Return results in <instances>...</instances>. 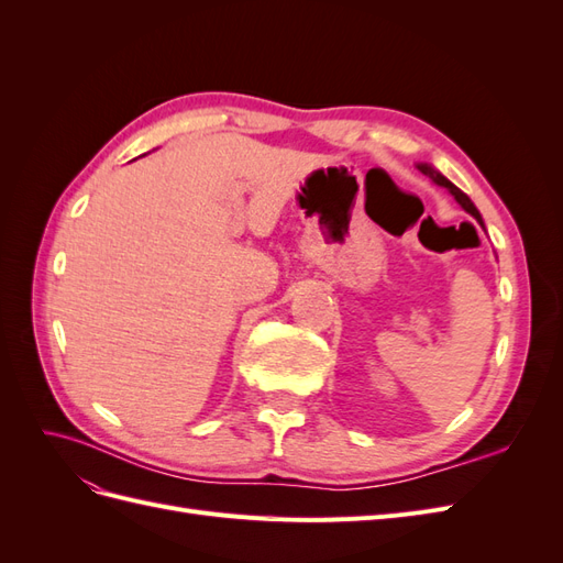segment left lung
<instances>
[{
	"instance_id": "8db88e82",
	"label": "left lung",
	"mask_w": 563,
	"mask_h": 563,
	"mask_svg": "<svg viewBox=\"0 0 563 563\" xmlns=\"http://www.w3.org/2000/svg\"><path fill=\"white\" fill-rule=\"evenodd\" d=\"M418 168H420V172L424 174V176H428V178H432L437 185H441V187H446V190L455 197V201L460 203V207H463L470 216H474L476 220H479V223H482V216H479V211H476V207H474V203H472V199L463 192V190H457V187L449 180V178H444V176H441L439 172H437V168L434 166H430V164H418ZM484 225V223H482Z\"/></svg>"
}]
</instances>
